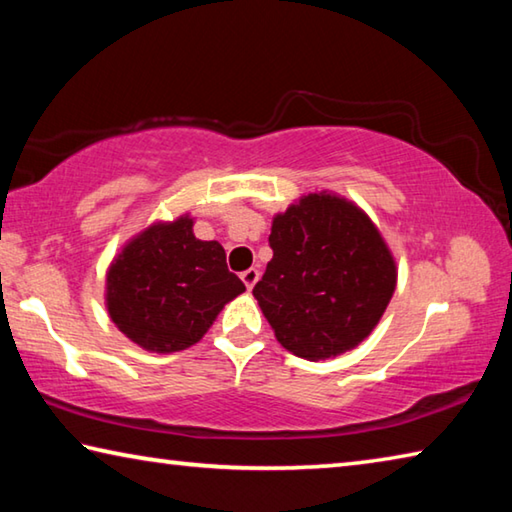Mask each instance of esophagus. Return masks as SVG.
Listing matches in <instances>:
<instances>
[{"mask_svg": "<svg viewBox=\"0 0 512 512\" xmlns=\"http://www.w3.org/2000/svg\"><path fill=\"white\" fill-rule=\"evenodd\" d=\"M241 280H244V284H246L248 289H253L255 282L259 280V271H257V268H246V271L241 273Z\"/></svg>", "mask_w": 512, "mask_h": 512, "instance_id": "34e87169", "label": "esophagus"}]
</instances>
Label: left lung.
<instances>
[{
  "label": "left lung",
  "instance_id": "1",
  "mask_svg": "<svg viewBox=\"0 0 512 512\" xmlns=\"http://www.w3.org/2000/svg\"><path fill=\"white\" fill-rule=\"evenodd\" d=\"M273 259L253 296L296 357L332 359L375 329L395 291L379 230L339 196L309 194L273 219Z\"/></svg>",
  "mask_w": 512,
  "mask_h": 512
}]
</instances>
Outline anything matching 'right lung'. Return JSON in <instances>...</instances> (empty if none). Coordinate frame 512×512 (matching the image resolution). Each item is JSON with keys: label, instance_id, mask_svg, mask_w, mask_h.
<instances>
[{"label": "right lung", "instance_id": "add662e5", "mask_svg": "<svg viewBox=\"0 0 512 512\" xmlns=\"http://www.w3.org/2000/svg\"><path fill=\"white\" fill-rule=\"evenodd\" d=\"M180 216L137 235L108 271V314L144 350L178 352L203 339L225 302L246 287L219 241H201Z\"/></svg>", "mask_w": 512, "mask_h": 512}]
</instances>
